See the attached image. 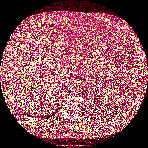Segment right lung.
<instances>
[{"label":"right lung","mask_w":148,"mask_h":148,"mask_svg":"<svg viewBox=\"0 0 148 148\" xmlns=\"http://www.w3.org/2000/svg\"><path fill=\"white\" fill-rule=\"evenodd\" d=\"M58 110H57L56 112H58ZM56 112H52L51 113H50V114H46V115H40V116H34V117H39V118H43V119H47L48 117H51V116H54V115L56 114ZM25 114H27L25 113ZM27 116L30 117V115H29V114H27ZM33 117H34V116H33Z\"/></svg>","instance_id":"1"}]
</instances>
